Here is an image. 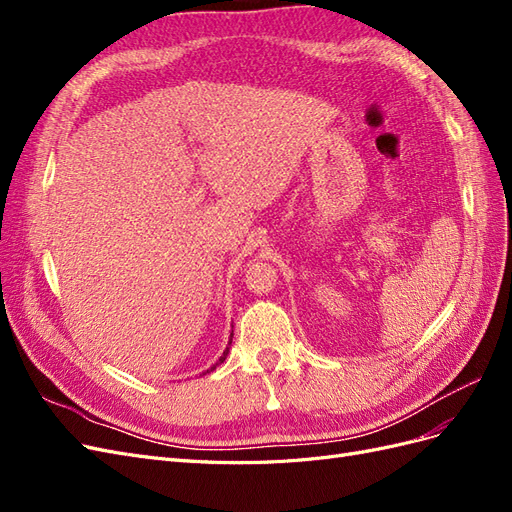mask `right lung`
I'll use <instances>...</instances> for the list:
<instances>
[{"label":"right lung","instance_id":"obj_1","mask_svg":"<svg viewBox=\"0 0 512 512\" xmlns=\"http://www.w3.org/2000/svg\"><path fill=\"white\" fill-rule=\"evenodd\" d=\"M230 344H232V335H230V342H228V346H230ZM226 356H228V348H226V350H224V354L220 356V361H218V363H215V365H213L211 369H207V371H213V369H215V367H218L220 363H224V361H226Z\"/></svg>","mask_w":512,"mask_h":512}]
</instances>
